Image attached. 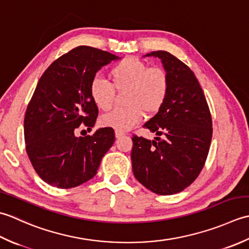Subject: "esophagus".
<instances>
[{
    "label": "esophagus",
    "mask_w": 249,
    "mask_h": 249,
    "mask_svg": "<svg viewBox=\"0 0 249 249\" xmlns=\"http://www.w3.org/2000/svg\"><path fill=\"white\" fill-rule=\"evenodd\" d=\"M124 135V132H120V131H115V136H116V139H120V138H123Z\"/></svg>",
    "instance_id": "esophagus-1"
}]
</instances>
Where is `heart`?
Masks as SVG:
<instances>
[{"instance_id": "1", "label": "heart", "mask_w": 249, "mask_h": 249, "mask_svg": "<svg viewBox=\"0 0 249 249\" xmlns=\"http://www.w3.org/2000/svg\"><path fill=\"white\" fill-rule=\"evenodd\" d=\"M111 86L106 80L95 77L90 83L92 102L102 110L114 103L115 89L126 90L124 108H116L103 115L100 123L116 131H128L141 123L146 114H156L164 105L169 94L170 80L163 69L149 65L135 57H126L109 71Z\"/></svg>"}]
</instances>
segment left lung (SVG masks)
Segmentation results:
<instances>
[{
    "label": "left lung",
    "instance_id": "left-lung-1",
    "mask_svg": "<svg viewBox=\"0 0 249 249\" xmlns=\"http://www.w3.org/2000/svg\"><path fill=\"white\" fill-rule=\"evenodd\" d=\"M145 57L161 60L170 88L164 105L143 128L164 135L150 141L133 135L131 151L135 178L157 195L170 196L190 186L209 155L213 128L205 95L195 73L164 50Z\"/></svg>",
    "mask_w": 249,
    "mask_h": 249
}]
</instances>
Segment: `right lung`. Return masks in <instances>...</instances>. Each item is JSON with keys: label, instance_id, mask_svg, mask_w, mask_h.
Wrapping results in <instances>:
<instances>
[{"label": "right lung", "instance_id": "obj_1", "mask_svg": "<svg viewBox=\"0 0 249 249\" xmlns=\"http://www.w3.org/2000/svg\"><path fill=\"white\" fill-rule=\"evenodd\" d=\"M120 58L89 46L61 55L40 76L24 116L25 150L44 181L61 189L77 187L96 174L103 156L115 142L111 128L91 130L99 109L89 92L98 71Z\"/></svg>", "mask_w": 249, "mask_h": 249}]
</instances>
